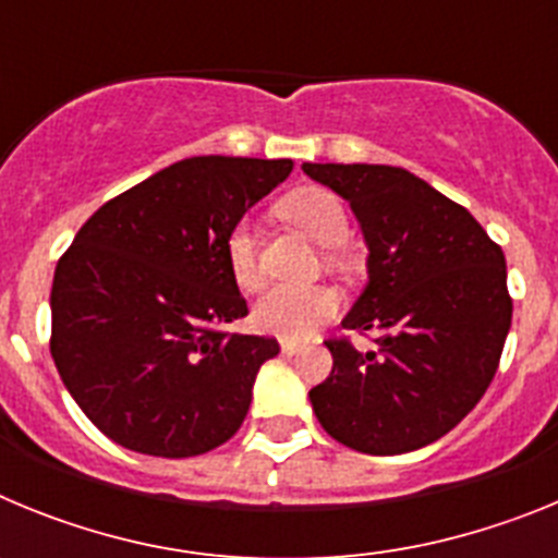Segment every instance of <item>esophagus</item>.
<instances>
[{"label": "esophagus", "instance_id": "esophagus-1", "mask_svg": "<svg viewBox=\"0 0 558 558\" xmlns=\"http://www.w3.org/2000/svg\"><path fill=\"white\" fill-rule=\"evenodd\" d=\"M279 347H282V354H284V357H293V354L302 352V347H299V343H293V340H282V343H279Z\"/></svg>", "mask_w": 558, "mask_h": 558}]
</instances>
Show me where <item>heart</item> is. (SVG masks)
I'll list each match as a JSON object with an SVG mask.
<instances>
[{"label": "heart", "mask_w": 558, "mask_h": 558, "mask_svg": "<svg viewBox=\"0 0 558 558\" xmlns=\"http://www.w3.org/2000/svg\"><path fill=\"white\" fill-rule=\"evenodd\" d=\"M282 215L299 231L324 245L338 248L349 236V215L343 201L324 186H304L282 201ZM226 259L231 276L243 290H256L263 284V268L256 256V231L248 220L231 226L226 236ZM338 313V295L324 284H276L265 290L251 307V324L259 332L276 335L284 340H304L315 329L327 324Z\"/></svg>", "instance_id": "obj_1"}]
</instances>
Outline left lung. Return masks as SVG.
I'll use <instances>...</instances> for the list:
<instances>
[{"label":"left lung","instance_id":"obj_1","mask_svg":"<svg viewBox=\"0 0 558 558\" xmlns=\"http://www.w3.org/2000/svg\"><path fill=\"white\" fill-rule=\"evenodd\" d=\"M352 206L368 282L343 318L374 352L329 340L332 372L310 391L324 430L366 456L450 433L489 388L511 327L506 256L463 206L388 165H302Z\"/></svg>","mask_w":558,"mask_h":558}]
</instances>
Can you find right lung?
Listing matches in <instances>:
<instances>
[{
	"label": "right lung",
	"mask_w": 558,
	"mask_h": 558,
	"mask_svg": "<svg viewBox=\"0 0 558 558\" xmlns=\"http://www.w3.org/2000/svg\"><path fill=\"white\" fill-rule=\"evenodd\" d=\"M290 159L192 156L108 201L52 279V360L97 430L142 456H204L229 441L279 343L220 332L248 307L226 236L282 184Z\"/></svg>",
	"instance_id": "right-lung-1"
}]
</instances>
